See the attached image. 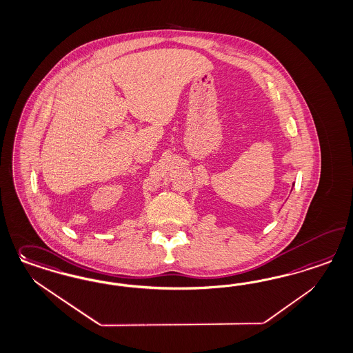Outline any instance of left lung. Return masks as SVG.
Wrapping results in <instances>:
<instances>
[{
  "mask_svg": "<svg viewBox=\"0 0 353 353\" xmlns=\"http://www.w3.org/2000/svg\"><path fill=\"white\" fill-rule=\"evenodd\" d=\"M294 185H295V183H294Z\"/></svg>",
  "mask_w": 353,
  "mask_h": 353,
  "instance_id": "8db88e82",
  "label": "left lung"
}]
</instances>
